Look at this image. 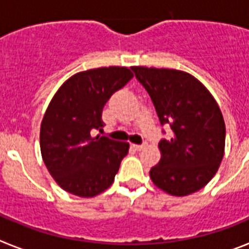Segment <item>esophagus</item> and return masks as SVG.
Listing matches in <instances>:
<instances>
[{
    "label": "esophagus",
    "mask_w": 249,
    "mask_h": 249,
    "mask_svg": "<svg viewBox=\"0 0 249 249\" xmlns=\"http://www.w3.org/2000/svg\"><path fill=\"white\" fill-rule=\"evenodd\" d=\"M132 146H133V148H135L136 151H141V149L146 148L147 144H146V143H142V144H132Z\"/></svg>",
    "instance_id": "1"
}]
</instances>
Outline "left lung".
I'll list each match as a JSON object with an SVG mask.
<instances>
[{
	"instance_id": "left-lung-1",
	"label": "left lung",
	"mask_w": 249,
	"mask_h": 249,
	"mask_svg": "<svg viewBox=\"0 0 249 249\" xmlns=\"http://www.w3.org/2000/svg\"><path fill=\"white\" fill-rule=\"evenodd\" d=\"M148 92L162 126L172 137L160 141V160L149 171L152 182L172 196L203 188L222 162L226 126L210 91L192 74L168 68L132 67Z\"/></svg>"
}]
</instances>
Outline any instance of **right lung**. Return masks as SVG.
<instances>
[{
  "label": "right lung",
  "mask_w": 249,
  "mask_h": 249,
  "mask_svg": "<svg viewBox=\"0 0 249 249\" xmlns=\"http://www.w3.org/2000/svg\"><path fill=\"white\" fill-rule=\"evenodd\" d=\"M132 77L131 70L116 66L78 72L51 100L39 146L48 172L66 192L89 198L113 183L129 144L92 131H102L106 102Z\"/></svg>",
  "instance_id": "1"
}]
</instances>
